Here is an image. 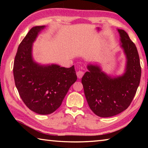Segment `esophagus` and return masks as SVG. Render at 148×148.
Instances as JSON below:
<instances>
[{
  "instance_id": "34e87169",
  "label": "esophagus",
  "mask_w": 148,
  "mask_h": 148,
  "mask_svg": "<svg viewBox=\"0 0 148 148\" xmlns=\"http://www.w3.org/2000/svg\"><path fill=\"white\" fill-rule=\"evenodd\" d=\"M76 74H77V77H78V78H82V76H83L84 74V72L82 71H78L77 72Z\"/></svg>"
}]
</instances>
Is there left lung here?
<instances>
[{
	"label": "left lung",
	"instance_id": "1",
	"mask_svg": "<svg viewBox=\"0 0 148 148\" xmlns=\"http://www.w3.org/2000/svg\"><path fill=\"white\" fill-rule=\"evenodd\" d=\"M121 47L126 56L125 73L112 77L97 65H87L88 72L82 78L89 106L95 114L102 117L116 116L131 104L141 77L140 58L135 44L124 30L117 29Z\"/></svg>",
	"mask_w": 148,
	"mask_h": 148
}]
</instances>
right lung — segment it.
<instances>
[{
  "label": "right lung",
  "instance_id": "1",
  "mask_svg": "<svg viewBox=\"0 0 148 148\" xmlns=\"http://www.w3.org/2000/svg\"><path fill=\"white\" fill-rule=\"evenodd\" d=\"M43 26L34 27L20 43L15 57V84L22 101L35 113L47 115L61 106L71 86L77 80L74 66L41 65L34 61L32 43Z\"/></svg>",
  "mask_w": 148,
  "mask_h": 148
}]
</instances>
